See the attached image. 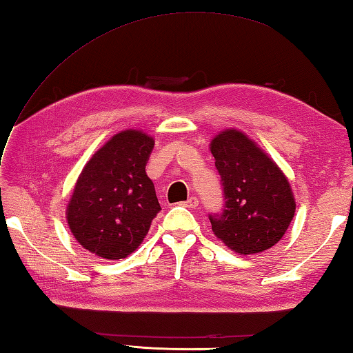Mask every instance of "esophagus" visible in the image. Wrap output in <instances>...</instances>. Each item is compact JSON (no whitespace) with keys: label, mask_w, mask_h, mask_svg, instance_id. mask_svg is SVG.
I'll return each mask as SVG.
<instances>
[{"label":"esophagus","mask_w":353,"mask_h":353,"mask_svg":"<svg viewBox=\"0 0 353 353\" xmlns=\"http://www.w3.org/2000/svg\"><path fill=\"white\" fill-rule=\"evenodd\" d=\"M183 206H186V208H190V209H196L197 206H199V199L197 197H190L188 200L185 201L183 203Z\"/></svg>","instance_id":"esophagus-1"}]
</instances>
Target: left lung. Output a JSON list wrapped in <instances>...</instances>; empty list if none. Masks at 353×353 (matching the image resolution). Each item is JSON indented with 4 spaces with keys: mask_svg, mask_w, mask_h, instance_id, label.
I'll list each match as a JSON object with an SVG mask.
<instances>
[{
    "mask_svg": "<svg viewBox=\"0 0 353 353\" xmlns=\"http://www.w3.org/2000/svg\"><path fill=\"white\" fill-rule=\"evenodd\" d=\"M209 148L226 200L220 215H209L214 235L244 256L268 250L281 241L296 212L287 176L241 130L220 132Z\"/></svg>",
    "mask_w": 353,
    "mask_h": 353,
    "instance_id": "left-lung-1",
    "label": "left lung"
}]
</instances>
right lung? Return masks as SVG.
Masks as SVG:
<instances>
[{
    "mask_svg": "<svg viewBox=\"0 0 353 353\" xmlns=\"http://www.w3.org/2000/svg\"><path fill=\"white\" fill-rule=\"evenodd\" d=\"M154 139L142 130L114 134L81 170L66 206L77 243L101 259L138 249L161 211L145 165Z\"/></svg>",
    "mask_w": 353,
    "mask_h": 353,
    "instance_id": "add662e5",
    "label": "right lung"
}]
</instances>
